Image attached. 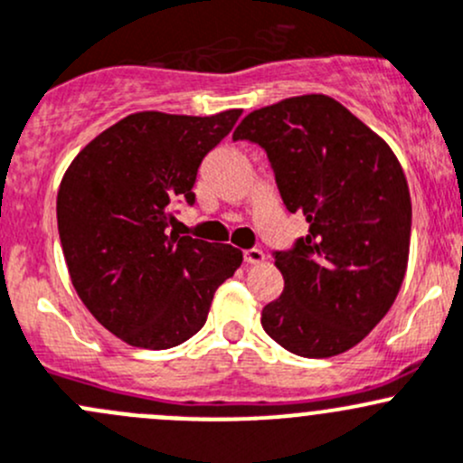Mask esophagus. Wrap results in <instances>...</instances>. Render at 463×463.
Masks as SVG:
<instances>
[{"instance_id": "obj_1", "label": "esophagus", "mask_w": 463, "mask_h": 463, "mask_svg": "<svg viewBox=\"0 0 463 463\" xmlns=\"http://www.w3.org/2000/svg\"><path fill=\"white\" fill-rule=\"evenodd\" d=\"M242 259H245L247 265H259L265 260V251L259 250V247H251V250H245Z\"/></svg>"}]
</instances>
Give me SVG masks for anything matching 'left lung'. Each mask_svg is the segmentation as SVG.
<instances>
[{"label": "left lung", "mask_w": 463, "mask_h": 463, "mask_svg": "<svg viewBox=\"0 0 463 463\" xmlns=\"http://www.w3.org/2000/svg\"><path fill=\"white\" fill-rule=\"evenodd\" d=\"M233 140L256 142L285 207L309 232L274 251L285 288L260 314L285 350L327 359L373 332L402 289L412 204L397 156L330 95L312 93L251 111Z\"/></svg>", "instance_id": "8db88e82"}]
</instances>
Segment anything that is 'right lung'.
Returning a JSON list of instances; mask_svg holds the SVG:
<instances>
[{
	"label": "right lung",
	"instance_id": "add662e5",
	"mask_svg": "<svg viewBox=\"0 0 463 463\" xmlns=\"http://www.w3.org/2000/svg\"><path fill=\"white\" fill-rule=\"evenodd\" d=\"M241 113H131L90 140L61 178L57 230L71 283L128 345L166 350L192 338L242 263L236 247L166 232L171 207L194 204L200 162Z\"/></svg>",
	"mask_w": 463,
	"mask_h": 463
}]
</instances>
